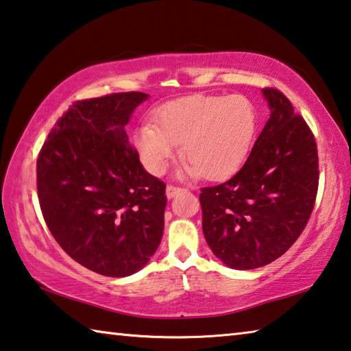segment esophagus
<instances>
[{
    "label": "esophagus",
    "instance_id": "obj_1",
    "mask_svg": "<svg viewBox=\"0 0 351 351\" xmlns=\"http://www.w3.org/2000/svg\"><path fill=\"white\" fill-rule=\"evenodd\" d=\"M181 187H176V186H167V189H165V197H167L169 199H171L175 197V195H178L181 192Z\"/></svg>",
    "mask_w": 351,
    "mask_h": 351
}]
</instances>
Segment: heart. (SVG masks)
I'll return each instance as SVG.
<instances>
[{
  "mask_svg": "<svg viewBox=\"0 0 351 351\" xmlns=\"http://www.w3.org/2000/svg\"><path fill=\"white\" fill-rule=\"evenodd\" d=\"M158 123H142L134 132V144L147 170L162 173L182 144V154L189 159L182 175L219 180L245 161L257 117L252 104L239 94H195L165 104L158 111Z\"/></svg>",
  "mask_w": 351,
  "mask_h": 351,
  "instance_id": "b5f03b06",
  "label": "heart"
}]
</instances>
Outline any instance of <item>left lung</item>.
I'll return each instance as SVG.
<instances>
[{
    "label": "left lung",
    "instance_id": "1",
    "mask_svg": "<svg viewBox=\"0 0 351 351\" xmlns=\"http://www.w3.org/2000/svg\"><path fill=\"white\" fill-rule=\"evenodd\" d=\"M269 119L243 167L230 180L201 189L203 234L232 269L269 265L288 251L310 219L319 184L310 127L280 91L265 88Z\"/></svg>",
    "mask_w": 351,
    "mask_h": 351
}]
</instances>
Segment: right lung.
Instances as JSON below:
<instances>
[{
	"label": "right lung",
	"instance_id": "1",
	"mask_svg": "<svg viewBox=\"0 0 351 351\" xmlns=\"http://www.w3.org/2000/svg\"><path fill=\"white\" fill-rule=\"evenodd\" d=\"M150 97L119 93L75 102L37 159L45 221L71 258L106 277L144 268L161 243L165 184L142 167L127 123Z\"/></svg>",
	"mask_w": 351,
	"mask_h": 351
}]
</instances>
